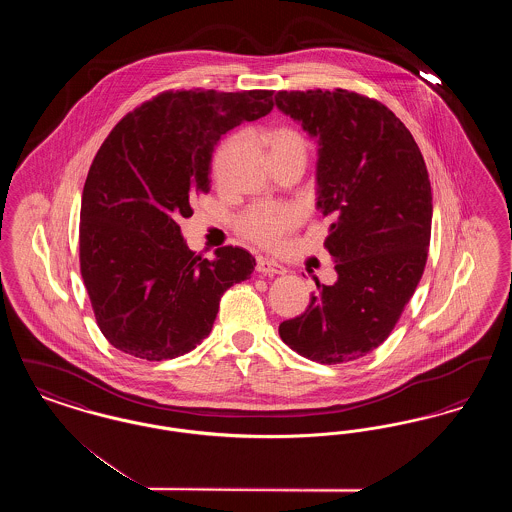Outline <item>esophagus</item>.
Wrapping results in <instances>:
<instances>
[{"label":"esophagus","mask_w":512,"mask_h":512,"mask_svg":"<svg viewBox=\"0 0 512 512\" xmlns=\"http://www.w3.org/2000/svg\"><path fill=\"white\" fill-rule=\"evenodd\" d=\"M257 272L263 274V276H282V274H286L288 270H286V267H282L280 263H276L274 259L259 257V259H257Z\"/></svg>","instance_id":"esophagus-1"}]
</instances>
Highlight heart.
I'll list each match as a JSON object with an SVG mask.
<instances>
[{"label":"heart","instance_id":"obj_1","mask_svg":"<svg viewBox=\"0 0 512 512\" xmlns=\"http://www.w3.org/2000/svg\"><path fill=\"white\" fill-rule=\"evenodd\" d=\"M263 142L267 144L270 157H301L307 155V140L301 132L290 126H278L265 132ZM230 144L222 147L220 153H224ZM301 215L295 207L290 205H270L261 203L245 211L240 219L242 234L251 238L253 242L261 245H276L286 234H290L293 228L299 224Z\"/></svg>","mask_w":512,"mask_h":512}]
</instances>
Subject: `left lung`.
<instances>
[{
	"mask_svg": "<svg viewBox=\"0 0 512 512\" xmlns=\"http://www.w3.org/2000/svg\"><path fill=\"white\" fill-rule=\"evenodd\" d=\"M276 107L317 142V207L338 280L317 286L280 338L320 365L365 357L388 336L428 259L432 188L413 134L355 92H278Z\"/></svg>",
	"mask_w": 512,
	"mask_h": 512,
	"instance_id": "obj_1",
	"label": "left lung"
}]
</instances>
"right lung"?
I'll use <instances>...</instances> for the list:
<instances>
[{"label": "right lung", "instance_id": "right-lung-1", "mask_svg": "<svg viewBox=\"0 0 512 512\" xmlns=\"http://www.w3.org/2000/svg\"><path fill=\"white\" fill-rule=\"evenodd\" d=\"M272 92H165L128 113L99 147L80 207V272L101 334L146 361L205 340L222 293L255 259L242 247L195 255L178 220L209 192L220 136L272 111Z\"/></svg>", "mask_w": 512, "mask_h": 512}]
</instances>
